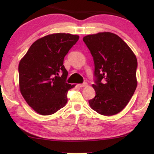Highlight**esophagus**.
<instances>
[{
	"label": "esophagus",
	"instance_id": "esophagus-1",
	"mask_svg": "<svg viewBox=\"0 0 154 154\" xmlns=\"http://www.w3.org/2000/svg\"><path fill=\"white\" fill-rule=\"evenodd\" d=\"M88 85V83L86 82H84L83 83H81V84H78V86L79 88H83V87H85Z\"/></svg>",
	"mask_w": 154,
	"mask_h": 154
}]
</instances>
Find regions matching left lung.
<instances>
[{"instance_id":"obj_1","label":"left lung","mask_w":154,"mask_h":154,"mask_svg":"<svg viewBox=\"0 0 154 154\" xmlns=\"http://www.w3.org/2000/svg\"><path fill=\"white\" fill-rule=\"evenodd\" d=\"M94 64L93 110L113 116L124 109L137 88V60L128 45L116 34L105 32L83 37Z\"/></svg>"}]
</instances>
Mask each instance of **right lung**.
<instances>
[{
	"label": "right lung",
	"mask_w": 154,
	"mask_h": 154,
	"mask_svg": "<svg viewBox=\"0 0 154 154\" xmlns=\"http://www.w3.org/2000/svg\"><path fill=\"white\" fill-rule=\"evenodd\" d=\"M79 38L65 33L47 35L33 43L20 60V92L36 113L51 115L66 104L68 91L75 85L66 82L64 58Z\"/></svg>",
	"instance_id": "obj_1"
}]
</instances>
